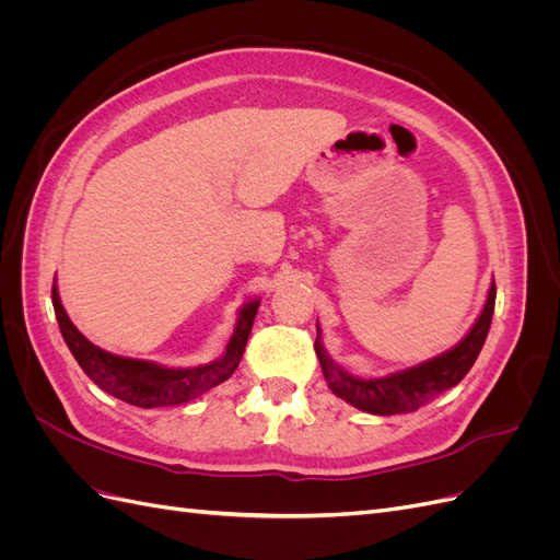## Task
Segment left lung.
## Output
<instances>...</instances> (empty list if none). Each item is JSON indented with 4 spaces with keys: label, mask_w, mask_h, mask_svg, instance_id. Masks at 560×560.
<instances>
[{
    "label": "left lung",
    "mask_w": 560,
    "mask_h": 560,
    "mask_svg": "<svg viewBox=\"0 0 560 560\" xmlns=\"http://www.w3.org/2000/svg\"><path fill=\"white\" fill-rule=\"evenodd\" d=\"M495 308V282L490 284L486 306L474 322L469 334L460 343L451 348L448 352L436 354V358L411 366L406 371H397L383 378H360L350 376L348 371L338 366L327 350L322 348L319 329L315 338V352L322 366V374L327 378V385L336 397L346 399L348 404L358 406L360 411L376 413V416H395V413H409L420 409L422 404L432 401L436 395L446 393L448 387L457 385L471 364L477 362L479 352L486 343V336L490 329V319H493Z\"/></svg>",
    "instance_id": "1"
}]
</instances>
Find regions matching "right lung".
<instances>
[{
    "mask_svg": "<svg viewBox=\"0 0 560 560\" xmlns=\"http://www.w3.org/2000/svg\"><path fill=\"white\" fill-rule=\"evenodd\" d=\"M50 294H54V311L58 317L60 334L67 348L72 350L74 360L83 369V374H86L100 389H105V393L114 395L116 399L140 406V409L177 406L194 397H200L219 383H224L243 360L247 336L254 325V315L259 311V301L245 303L241 308L238 322H235L226 352L219 360L194 369H167L154 362L118 358V354L93 346L89 338L72 325V319L67 317L56 284Z\"/></svg>",
    "mask_w": 560,
    "mask_h": 560,
    "instance_id": "obj_1",
    "label": "right lung"
}]
</instances>
